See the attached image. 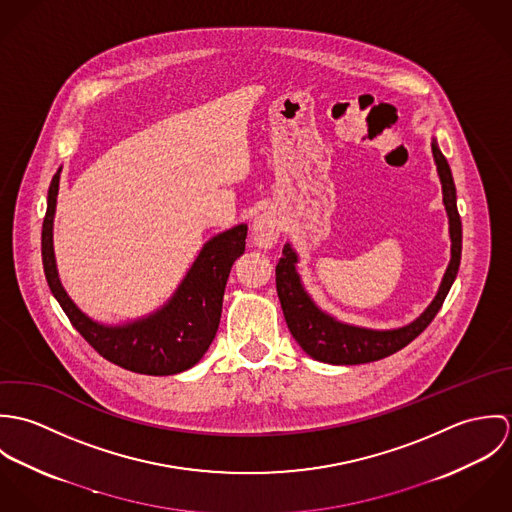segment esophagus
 I'll return each instance as SVG.
<instances>
[{
	"label": "esophagus",
	"mask_w": 512,
	"mask_h": 512,
	"mask_svg": "<svg viewBox=\"0 0 512 512\" xmlns=\"http://www.w3.org/2000/svg\"><path fill=\"white\" fill-rule=\"evenodd\" d=\"M278 236H280V222L276 220V217L264 213V215H260L258 219L254 220L252 238H254L256 246L270 248L278 242Z\"/></svg>",
	"instance_id": "esophagus-1"
}]
</instances>
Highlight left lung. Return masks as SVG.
I'll use <instances>...</instances> for the list:
<instances>
[{
    "instance_id": "left-lung-1",
    "label": "left lung",
    "mask_w": 512,
    "mask_h": 512,
    "mask_svg": "<svg viewBox=\"0 0 512 512\" xmlns=\"http://www.w3.org/2000/svg\"><path fill=\"white\" fill-rule=\"evenodd\" d=\"M432 153L438 167L443 205L449 219L451 260L443 274V280L434 301L410 325L388 329V331H376V329H365V327L337 321L329 313L321 311L301 284V278L295 268L297 254L292 244L284 246L282 258L276 266V290H278L284 317L292 331L293 339L311 359L329 363V365H363V363L380 361L404 349L408 343H412L438 315L445 301V295L449 293L451 284L455 282L459 262H461V219L457 213V197H455V183L451 177V169L436 140L432 142Z\"/></svg>"
}]
</instances>
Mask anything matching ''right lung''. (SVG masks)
Returning <instances> with one entry per match:
<instances>
[{
  "instance_id": "1",
  "label": "right lung",
  "mask_w": 512,
  "mask_h": 512,
  "mask_svg": "<svg viewBox=\"0 0 512 512\" xmlns=\"http://www.w3.org/2000/svg\"><path fill=\"white\" fill-rule=\"evenodd\" d=\"M61 169L53 175L41 232L45 278L74 329L106 361L132 372L167 376L197 365L211 347L220 323L222 295L230 268L246 246V224L213 236L173 297L155 313L124 325H102L84 315L67 295L57 272L53 219Z\"/></svg>"
}]
</instances>
